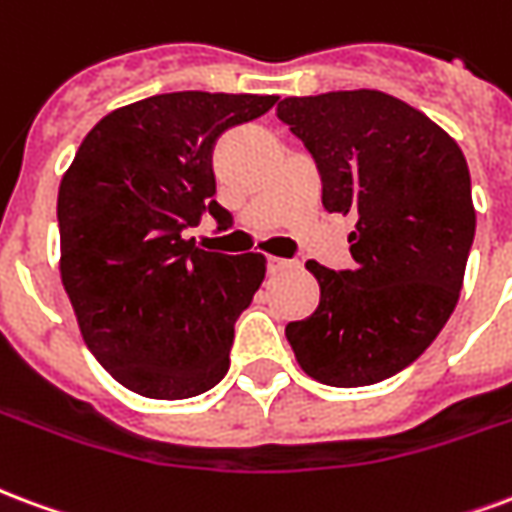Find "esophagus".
I'll return each mask as SVG.
<instances>
[{"label": "esophagus", "mask_w": 512, "mask_h": 512, "mask_svg": "<svg viewBox=\"0 0 512 512\" xmlns=\"http://www.w3.org/2000/svg\"><path fill=\"white\" fill-rule=\"evenodd\" d=\"M267 267H270V272H289L297 270V261L281 259V256H270V259H267Z\"/></svg>", "instance_id": "esophagus-1"}]
</instances>
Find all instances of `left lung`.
<instances>
[{
	"label": "left lung",
	"mask_w": 512,
	"mask_h": 512,
	"mask_svg": "<svg viewBox=\"0 0 512 512\" xmlns=\"http://www.w3.org/2000/svg\"><path fill=\"white\" fill-rule=\"evenodd\" d=\"M275 117L316 160L327 212H352L354 270L319 261V308L286 324L305 374L330 387L390 379L453 313L475 240L461 147L404 100L376 89L283 98Z\"/></svg>",
	"instance_id": "8db88e82"
}]
</instances>
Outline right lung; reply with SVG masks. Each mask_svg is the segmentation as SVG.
I'll return each instance as SVG.
<instances>
[{
	"label": "right lung",
	"mask_w": 512,
	"mask_h": 512,
	"mask_svg": "<svg viewBox=\"0 0 512 512\" xmlns=\"http://www.w3.org/2000/svg\"><path fill=\"white\" fill-rule=\"evenodd\" d=\"M275 95L169 92L100 119L57 199L59 272L98 363L133 393L179 401L229 371L234 322L264 281V256L201 251L190 226L231 215L215 196L220 133Z\"/></svg>",
	"instance_id": "obj_1"
}]
</instances>
